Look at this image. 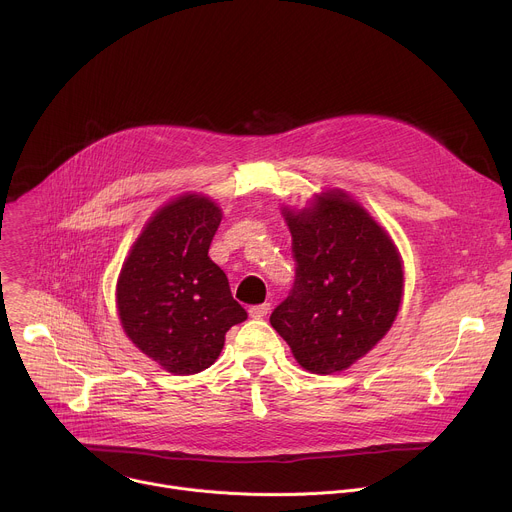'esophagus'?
<instances>
[{
    "mask_svg": "<svg viewBox=\"0 0 512 512\" xmlns=\"http://www.w3.org/2000/svg\"><path fill=\"white\" fill-rule=\"evenodd\" d=\"M269 310H271V306H269V304L251 306V308H249V316H251V318H255V320H261V318H265V316L269 314Z\"/></svg>",
    "mask_w": 512,
    "mask_h": 512,
    "instance_id": "34e87169",
    "label": "esophagus"
}]
</instances>
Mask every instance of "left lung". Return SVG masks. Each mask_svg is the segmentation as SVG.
Listing matches in <instances>:
<instances>
[{"mask_svg": "<svg viewBox=\"0 0 512 512\" xmlns=\"http://www.w3.org/2000/svg\"><path fill=\"white\" fill-rule=\"evenodd\" d=\"M296 257V283L271 314L275 332L302 369L332 375L371 352L403 300V261L375 216L340 188L308 206H283Z\"/></svg>", "mask_w": 512, "mask_h": 512, "instance_id": "obj_1", "label": "left lung"}]
</instances>
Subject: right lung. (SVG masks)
Masks as SVG:
<instances>
[{
    "instance_id": "1",
    "label": "right lung",
    "mask_w": 512,
    "mask_h": 512,
    "mask_svg": "<svg viewBox=\"0 0 512 512\" xmlns=\"http://www.w3.org/2000/svg\"><path fill=\"white\" fill-rule=\"evenodd\" d=\"M221 218L204 194L172 198L145 223L117 279L125 336L172 375L208 369L229 328L247 320L225 271L208 257Z\"/></svg>"
}]
</instances>
